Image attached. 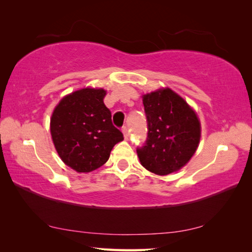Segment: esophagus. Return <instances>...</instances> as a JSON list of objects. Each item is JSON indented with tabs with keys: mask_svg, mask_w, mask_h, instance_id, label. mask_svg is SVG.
<instances>
[{
	"mask_svg": "<svg viewBox=\"0 0 252 252\" xmlns=\"http://www.w3.org/2000/svg\"><path fill=\"white\" fill-rule=\"evenodd\" d=\"M122 133L123 135H125L126 140H129V130H127V127L126 126H122Z\"/></svg>",
	"mask_w": 252,
	"mask_h": 252,
	"instance_id": "34e87169",
	"label": "esophagus"
}]
</instances>
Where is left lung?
Wrapping results in <instances>:
<instances>
[{
	"label": "left lung",
	"instance_id": "obj_1",
	"mask_svg": "<svg viewBox=\"0 0 252 252\" xmlns=\"http://www.w3.org/2000/svg\"><path fill=\"white\" fill-rule=\"evenodd\" d=\"M147 138L137 147L142 165L158 175L180 170L189 161L200 140V122L186 101L172 90L143 96Z\"/></svg>",
	"mask_w": 252,
	"mask_h": 252
}]
</instances>
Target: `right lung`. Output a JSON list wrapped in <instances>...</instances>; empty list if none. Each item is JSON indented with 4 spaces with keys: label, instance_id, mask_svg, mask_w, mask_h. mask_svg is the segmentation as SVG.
<instances>
[{
    "label": "right lung",
    "instance_id": "right-lung-1",
    "mask_svg": "<svg viewBox=\"0 0 252 252\" xmlns=\"http://www.w3.org/2000/svg\"><path fill=\"white\" fill-rule=\"evenodd\" d=\"M106 91L82 89L65 96L51 119V134L62 160L77 172L101 167L122 132L112 125L104 104Z\"/></svg>",
    "mask_w": 252,
    "mask_h": 252
}]
</instances>
